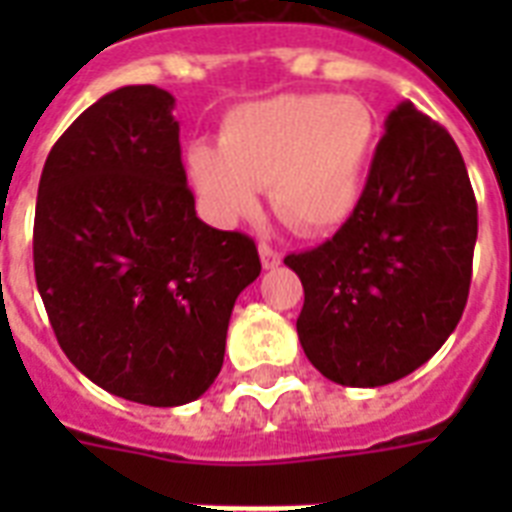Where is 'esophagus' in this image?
<instances>
[{
	"label": "esophagus",
	"mask_w": 512,
	"mask_h": 512,
	"mask_svg": "<svg viewBox=\"0 0 512 512\" xmlns=\"http://www.w3.org/2000/svg\"><path fill=\"white\" fill-rule=\"evenodd\" d=\"M260 263H263L265 271H273V268H279L281 265V255L268 244H260Z\"/></svg>",
	"instance_id": "esophagus-1"
}]
</instances>
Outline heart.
<instances>
[{"label": "heart", "mask_w": 512, "mask_h": 512, "mask_svg": "<svg viewBox=\"0 0 512 512\" xmlns=\"http://www.w3.org/2000/svg\"><path fill=\"white\" fill-rule=\"evenodd\" d=\"M377 140V114L358 95H273L228 111L217 146H191L185 175L217 225L255 215L271 185L284 223L327 236L361 207Z\"/></svg>", "instance_id": "obj_1"}]
</instances>
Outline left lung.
Instances as JSON below:
<instances>
[{
  "instance_id": "8db88e82",
  "label": "left lung",
  "mask_w": 512,
  "mask_h": 512,
  "mask_svg": "<svg viewBox=\"0 0 512 512\" xmlns=\"http://www.w3.org/2000/svg\"><path fill=\"white\" fill-rule=\"evenodd\" d=\"M478 207L452 135L404 100L385 119L361 207L321 247L287 255L297 335L327 380L380 388L420 369L460 324Z\"/></svg>"
}]
</instances>
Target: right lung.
<instances>
[{
    "instance_id": "obj_1",
    "label": "right lung",
    "mask_w": 512,
    "mask_h": 512,
    "mask_svg": "<svg viewBox=\"0 0 512 512\" xmlns=\"http://www.w3.org/2000/svg\"><path fill=\"white\" fill-rule=\"evenodd\" d=\"M175 98L130 84L92 103L44 162L36 287L68 361L108 393L183 406L209 390L255 241L196 217Z\"/></svg>"
}]
</instances>
